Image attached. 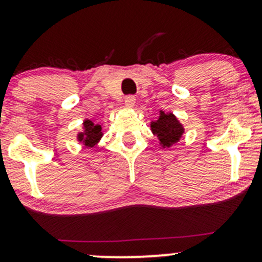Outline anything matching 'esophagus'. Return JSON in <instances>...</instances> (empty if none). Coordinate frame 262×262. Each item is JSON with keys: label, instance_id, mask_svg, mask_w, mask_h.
I'll list each match as a JSON object with an SVG mask.
<instances>
[{"label": "esophagus", "instance_id": "34e87169", "mask_svg": "<svg viewBox=\"0 0 262 262\" xmlns=\"http://www.w3.org/2000/svg\"><path fill=\"white\" fill-rule=\"evenodd\" d=\"M124 104H125V107H128V108L134 107V104H135V97H134V96H127V97H125V100H124Z\"/></svg>", "mask_w": 262, "mask_h": 262}]
</instances>
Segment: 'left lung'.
<instances>
[{"instance_id":"obj_1","label":"left lung","mask_w":262,"mask_h":262,"mask_svg":"<svg viewBox=\"0 0 262 262\" xmlns=\"http://www.w3.org/2000/svg\"><path fill=\"white\" fill-rule=\"evenodd\" d=\"M151 133L159 139L161 148L169 149L181 140L185 128L179 121V118L171 112L159 111V117L156 121L150 122Z\"/></svg>"}]
</instances>
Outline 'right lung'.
<instances>
[{
  "label": "right lung",
  "instance_id": "obj_1",
  "mask_svg": "<svg viewBox=\"0 0 262 262\" xmlns=\"http://www.w3.org/2000/svg\"><path fill=\"white\" fill-rule=\"evenodd\" d=\"M103 137V128L96 122V119H85L82 123V132H79L76 139L79 143L83 144L86 148L92 149L100 143Z\"/></svg>",
  "mask_w": 262,
  "mask_h": 262
}]
</instances>
